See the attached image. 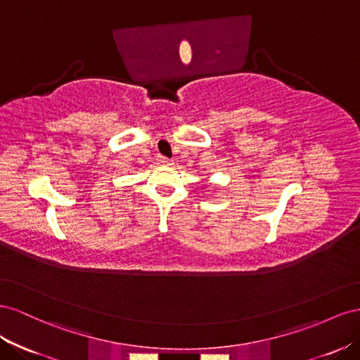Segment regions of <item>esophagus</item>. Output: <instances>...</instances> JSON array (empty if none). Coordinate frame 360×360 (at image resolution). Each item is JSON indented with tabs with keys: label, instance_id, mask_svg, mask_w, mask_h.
Here are the masks:
<instances>
[{
	"label": "esophagus",
	"instance_id": "1",
	"mask_svg": "<svg viewBox=\"0 0 360 360\" xmlns=\"http://www.w3.org/2000/svg\"><path fill=\"white\" fill-rule=\"evenodd\" d=\"M158 161H160L161 166H172V164H173L172 160H169V158H166V157H160Z\"/></svg>",
	"mask_w": 360,
	"mask_h": 360
}]
</instances>
